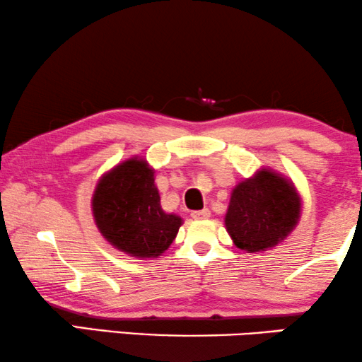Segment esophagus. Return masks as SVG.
Returning a JSON list of instances; mask_svg holds the SVG:
<instances>
[{
  "label": "esophagus",
  "instance_id": "1",
  "mask_svg": "<svg viewBox=\"0 0 362 362\" xmlns=\"http://www.w3.org/2000/svg\"><path fill=\"white\" fill-rule=\"evenodd\" d=\"M193 220H206V218H210V210L205 208V210H198V211H192L190 215Z\"/></svg>",
  "mask_w": 362,
  "mask_h": 362
}]
</instances>
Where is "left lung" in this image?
Wrapping results in <instances>:
<instances>
[{
	"label": "left lung",
	"mask_w": 362,
	"mask_h": 362,
	"mask_svg": "<svg viewBox=\"0 0 362 362\" xmlns=\"http://www.w3.org/2000/svg\"><path fill=\"white\" fill-rule=\"evenodd\" d=\"M302 205V197L288 177L271 167H259L234 185L225 228L241 251H269L297 228Z\"/></svg>",
	"instance_id": "obj_1"
}]
</instances>
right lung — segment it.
Masks as SVG:
<instances>
[{
	"instance_id": "add662e5",
	"label": "right lung",
	"mask_w": 362,
	"mask_h": 362,
	"mask_svg": "<svg viewBox=\"0 0 362 362\" xmlns=\"http://www.w3.org/2000/svg\"><path fill=\"white\" fill-rule=\"evenodd\" d=\"M154 174L144 157H128L100 177L90 202L101 236L136 259L162 256L183 225V218L162 210Z\"/></svg>"
}]
</instances>
